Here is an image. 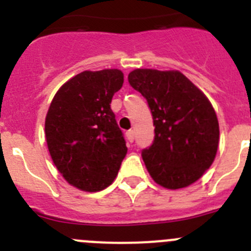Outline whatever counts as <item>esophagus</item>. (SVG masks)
<instances>
[{"mask_svg": "<svg viewBox=\"0 0 251 251\" xmlns=\"http://www.w3.org/2000/svg\"><path fill=\"white\" fill-rule=\"evenodd\" d=\"M127 139L132 143L134 141V130H128L127 132Z\"/></svg>", "mask_w": 251, "mask_h": 251, "instance_id": "esophagus-1", "label": "esophagus"}]
</instances>
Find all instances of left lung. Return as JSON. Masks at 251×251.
Returning a JSON list of instances; mask_svg holds the SVG:
<instances>
[{
  "label": "left lung",
  "instance_id": "left-lung-1",
  "mask_svg": "<svg viewBox=\"0 0 251 251\" xmlns=\"http://www.w3.org/2000/svg\"><path fill=\"white\" fill-rule=\"evenodd\" d=\"M130 86L147 100L154 139L142 158L158 185L177 190L200 178L214 162L219 122L205 94L176 70L136 69Z\"/></svg>",
  "mask_w": 251,
  "mask_h": 251
}]
</instances>
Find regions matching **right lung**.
<instances>
[{"label":"right lung","mask_w":251,"mask_h":251,"mask_svg":"<svg viewBox=\"0 0 251 251\" xmlns=\"http://www.w3.org/2000/svg\"><path fill=\"white\" fill-rule=\"evenodd\" d=\"M123 81L118 69L83 72L66 81L51 101L45 121L49 152L64 178L79 190L108 187L127 154L110 109Z\"/></svg>","instance_id":"add662e5"}]
</instances>
